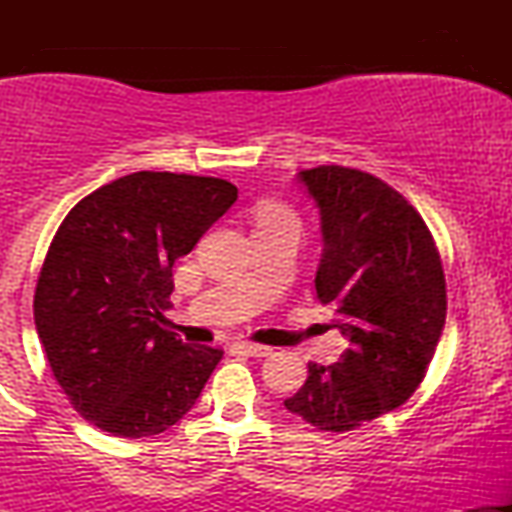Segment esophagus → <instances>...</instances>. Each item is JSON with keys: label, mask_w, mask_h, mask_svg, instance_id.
<instances>
[{"label": "esophagus", "mask_w": 512, "mask_h": 512, "mask_svg": "<svg viewBox=\"0 0 512 512\" xmlns=\"http://www.w3.org/2000/svg\"><path fill=\"white\" fill-rule=\"evenodd\" d=\"M236 349L240 351V354L245 356H255V358H262V356H269L272 354V349L264 344H255V342H240L236 344Z\"/></svg>", "instance_id": "esophagus-1"}]
</instances>
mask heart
Returning <instances> with one entry per match:
<instances>
[{"label": "heart", "instance_id": "heart-1", "mask_svg": "<svg viewBox=\"0 0 512 512\" xmlns=\"http://www.w3.org/2000/svg\"><path fill=\"white\" fill-rule=\"evenodd\" d=\"M274 221H296V214H293L289 207H284V204H279V202L257 204L255 226H257V223H274Z\"/></svg>", "mask_w": 512, "mask_h": 512}]
</instances>
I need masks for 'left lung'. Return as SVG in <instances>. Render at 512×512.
<instances>
[{
	"label": "left lung",
	"mask_w": 512,
	"mask_h": 512,
	"mask_svg": "<svg viewBox=\"0 0 512 512\" xmlns=\"http://www.w3.org/2000/svg\"><path fill=\"white\" fill-rule=\"evenodd\" d=\"M322 216L325 255L315 291L349 349L339 363H308L284 402L330 433L402 407L426 378L445 325V274L421 214L387 182L358 168L301 170Z\"/></svg>",
	"instance_id": "1"
}]
</instances>
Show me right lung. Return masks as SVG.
Returning <instances> with one entry per match:
<instances>
[{"label": "right lung", "mask_w": 512, "mask_h": 512, "mask_svg": "<svg viewBox=\"0 0 512 512\" xmlns=\"http://www.w3.org/2000/svg\"><path fill=\"white\" fill-rule=\"evenodd\" d=\"M238 199L221 178H117L64 216L40 267L35 330L69 404L105 433L146 438L178 424L223 349L163 327L173 264Z\"/></svg>", "instance_id": "1"}]
</instances>
